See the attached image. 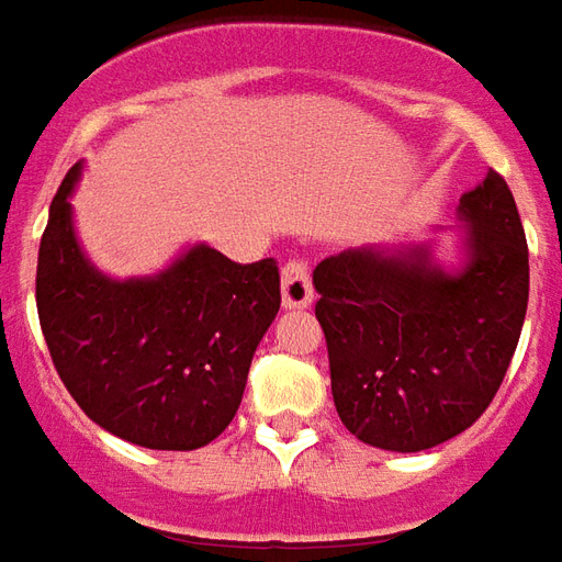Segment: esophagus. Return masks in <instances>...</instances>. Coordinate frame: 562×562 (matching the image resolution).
I'll return each instance as SVG.
<instances>
[{"label":"esophagus","instance_id":"esophagus-1","mask_svg":"<svg viewBox=\"0 0 562 562\" xmlns=\"http://www.w3.org/2000/svg\"><path fill=\"white\" fill-rule=\"evenodd\" d=\"M311 299H314L311 266L305 260H290L281 269V302H284V308H308Z\"/></svg>","mask_w":562,"mask_h":562}]
</instances>
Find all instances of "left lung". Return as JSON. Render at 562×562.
<instances>
[{"instance_id":"8db88e82","label":"left lung","mask_w":562,"mask_h":562,"mask_svg":"<svg viewBox=\"0 0 562 562\" xmlns=\"http://www.w3.org/2000/svg\"><path fill=\"white\" fill-rule=\"evenodd\" d=\"M467 263L428 248L341 251L314 269L335 411L362 443L422 452L488 411L521 338L530 263L518 206L497 170L461 196Z\"/></svg>"}]
</instances>
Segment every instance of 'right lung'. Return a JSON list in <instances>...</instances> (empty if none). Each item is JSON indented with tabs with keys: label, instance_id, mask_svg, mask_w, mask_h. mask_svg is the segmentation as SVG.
<instances>
[{
	"label": "right lung",
	"instance_id": "1",
	"mask_svg": "<svg viewBox=\"0 0 562 562\" xmlns=\"http://www.w3.org/2000/svg\"><path fill=\"white\" fill-rule=\"evenodd\" d=\"M71 167L38 248L35 302L65 389L104 431L146 449L212 443L239 411L254 350L281 308L272 257L196 245L167 272L110 281L74 239Z\"/></svg>",
	"mask_w": 562,
	"mask_h": 562
}]
</instances>
